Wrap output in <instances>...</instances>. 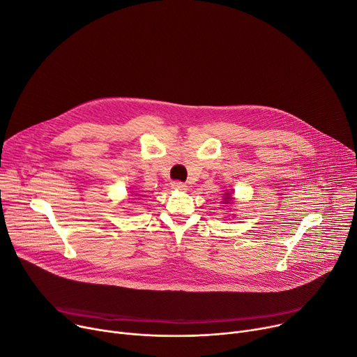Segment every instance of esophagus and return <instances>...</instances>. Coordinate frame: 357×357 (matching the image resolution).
<instances>
[{
    "instance_id": "1",
    "label": "esophagus",
    "mask_w": 357,
    "mask_h": 357,
    "mask_svg": "<svg viewBox=\"0 0 357 357\" xmlns=\"http://www.w3.org/2000/svg\"><path fill=\"white\" fill-rule=\"evenodd\" d=\"M172 187H173L174 190H178V191H184V190H187V185H185V183H183V181H178V180L173 181V183H172Z\"/></svg>"
}]
</instances>
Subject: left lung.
I'll use <instances>...</instances> for the list:
<instances>
[{
    "instance_id": "obj_1",
    "label": "left lung",
    "mask_w": 357,
    "mask_h": 357,
    "mask_svg": "<svg viewBox=\"0 0 357 357\" xmlns=\"http://www.w3.org/2000/svg\"><path fill=\"white\" fill-rule=\"evenodd\" d=\"M230 199H231V197H230V193H227V196H226V199H225V204H227V203L230 202Z\"/></svg>"
}]
</instances>
